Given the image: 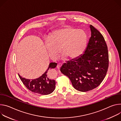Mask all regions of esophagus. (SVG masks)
Listing matches in <instances>:
<instances>
[{
    "label": "esophagus",
    "mask_w": 121,
    "mask_h": 121,
    "mask_svg": "<svg viewBox=\"0 0 121 121\" xmlns=\"http://www.w3.org/2000/svg\"><path fill=\"white\" fill-rule=\"evenodd\" d=\"M61 66H62V63H59L58 64V65H57V68H58V69H60V68L61 67Z\"/></svg>",
    "instance_id": "obj_1"
}]
</instances>
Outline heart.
I'll use <instances>...</instances> for the list:
<instances>
[{
	"label": "heart",
	"mask_w": 121,
	"mask_h": 121,
	"mask_svg": "<svg viewBox=\"0 0 121 121\" xmlns=\"http://www.w3.org/2000/svg\"><path fill=\"white\" fill-rule=\"evenodd\" d=\"M87 35L82 29L66 26L52 32L45 46L49 56L56 58L60 52L62 57L75 59L81 55L85 49Z\"/></svg>",
	"instance_id": "obj_1"
}]
</instances>
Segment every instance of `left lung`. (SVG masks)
<instances>
[{"instance_id": "left-lung-1", "label": "left lung", "mask_w": 121, "mask_h": 121, "mask_svg": "<svg viewBox=\"0 0 121 121\" xmlns=\"http://www.w3.org/2000/svg\"><path fill=\"white\" fill-rule=\"evenodd\" d=\"M91 36L85 52L64 63L61 72L68 76L75 89L86 92L98 87L109 67L108 47L102 34L90 25Z\"/></svg>"}]
</instances>
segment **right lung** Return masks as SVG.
<instances>
[{
    "instance_id": "right-lung-1",
    "label": "right lung",
    "mask_w": 121,
    "mask_h": 121,
    "mask_svg": "<svg viewBox=\"0 0 121 121\" xmlns=\"http://www.w3.org/2000/svg\"><path fill=\"white\" fill-rule=\"evenodd\" d=\"M57 65V63L51 62L45 73L38 78L30 80L22 78L19 74V76L25 87L32 92L38 94L46 95L54 91L55 88L56 82L54 80L51 78L48 74V70L55 68Z\"/></svg>"
}]
</instances>
